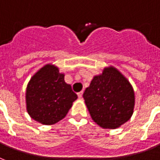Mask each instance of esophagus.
<instances>
[{"mask_svg": "<svg viewBox=\"0 0 160 160\" xmlns=\"http://www.w3.org/2000/svg\"><path fill=\"white\" fill-rule=\"evenodd\" d=\"M83 91H80V92H78L77 93V95H78V97H79V98H82V96H83Z\"/></svg>", "mask_w": 160, "mask_h": 160, "instance_id": "obj_1", "label": "esophagus"}]
</instances>
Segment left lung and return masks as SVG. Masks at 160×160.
Returning a JSON list of instances; mask_svg holds the SVG:
<instances>
[{"instance_id": "8db88e82", "label": "left lung", "mask_w": 160, "mask_h": 160, "mask_svg": "<svg viewBox=\"0 0 160 160\" xmlns=\"http://www.w3.org/2000/svg\"><path fill=\"white\" fill-rule=\"evenodd\" d=\"M83 98L93 121L103 128H119L133 113L132 85L116 68L111 67L95 76Z\"/></svg>"}]
</instances>
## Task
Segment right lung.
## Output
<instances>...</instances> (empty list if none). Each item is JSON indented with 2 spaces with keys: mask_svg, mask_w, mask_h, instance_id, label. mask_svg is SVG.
I'll return each instance as SVG.
<instances>
[{
  "mask_svg": "<svg viewBox=\"0 0 160 160\" xmlns=\"http://www.w3.org/2000/svg\"><path fill=\"white\" fill-rule=\"evenodd\" d=\"M76 99V93L64 80V74L50 64L39 70L27 86V111L34 120L45 125L63 119Z\"/></svg>",
  "mask_w": 160,
  "mask_h": 160,
  "instance_id": "1",
  "label": "right lung"
}]
</instances>
